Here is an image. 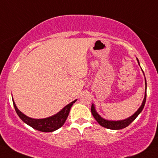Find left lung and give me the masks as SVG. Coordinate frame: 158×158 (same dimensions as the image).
I'll list each match as a JSON object with an SVG mask.
<instances>
[{
	"label": "left lung",
	"instance_id": "obj_1",
	"mask_svg": "<svg viewBox=\"0 0 158 158\" xmlns=\"http://www.w3.org/2000/svg\"><path fill=\"white\" fill-rule=\"evenodd\" d=\"M138 60V59H137ZM138 64H139V62H138ZM145 84H146V89H147V82H146V79H145ZM146 96H147V91H145V95H144V100H143L142 105L141 106V107L138 109V111L135 113L132 116L129 117L128 118L125 119V120H122V121H117V122H114V121H108L106 120V119L102 118L98 113L95 111V107H94L93 105H92V108H91V111H92V114L93 115V117L95 118V120L97 121L98 124L100 125H102V127L109 129H111V130H119V129H122L125 128L126 127H128L137 117H138V114L141 112L143 109H144V106L145 105V102H146Z\"/></svg>",
	"mask_w": 158,
	"mask_h": 158
}]
</instances>
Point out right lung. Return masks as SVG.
I'll return each mask as SVG.
<instances>
[{
	"mask_svg": "<svg viewBox=\"0 0 158 158\" xmlns=\"http://www.w3.org/2000/svg\"><path fill=\"white\" fill-rule=\"evenodd\" d=\"M76 100L72 102L71 103H69L66 107L63 108L56 114H54L51 117L43 119H33L27 117L24 114H23L21 111H19L14 101H13V104H14L16 112L23 122L27 124L28 125H30L33 128L40 131L52 132L63 126V124L66 122V118H67L68 115H69L72 106L73 105V103L76 102Z\"/></svg>",
	"mask_w": 158,
	"mask_h": 158,
	"instance_id": "1",
	"label": "right lung"
}]
</instances>
